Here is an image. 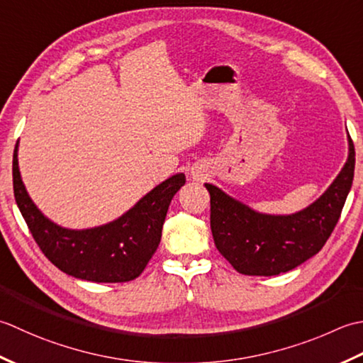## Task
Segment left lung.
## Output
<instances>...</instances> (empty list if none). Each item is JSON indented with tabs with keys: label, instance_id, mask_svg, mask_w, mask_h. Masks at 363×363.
<instances>
[{
	"label": "left lung",
	"instance_id": "obj_1",
	"mask_svg": "<svg viewBox=\"0 0 363 363\" xmlns=\"http://www.w3.org/2000/svg\"><path fill=\"white\" fill-rule=\"evenodd\" d=\"M350 155L326 192L294 214H263L227 196L214 184L210 192V225L218 250L246 276H277L316 255L326 244L351 189L356 152L347 135Z\"/></svg>",
	"mask_w": 363,
	"mask_h": 363
}]
</instances>
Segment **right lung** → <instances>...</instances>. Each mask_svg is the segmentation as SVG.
<instances>
[{
    "mask_svg": "<svg viewBox=\"0 0 363 363\" xmlns=\"http://www.w3.org/2000/svg\"><path fill=\"white\" fill-rule=\"evenodd\" d=\"M18 144L13 150V196L37 246L56 268L89 282L117 284L136 279L161 241V230L172 197L186 179L175 174L113 223L70 230L43 216L28 196L18 169Z\"/></svg>",
    "mask_w": 363,
    "mask_h": 363,
    "instance_id": "1",
    "label": "right lung"
}]
</instances>
